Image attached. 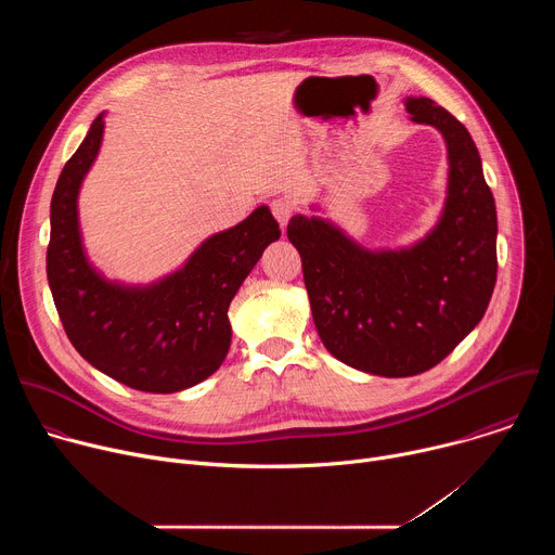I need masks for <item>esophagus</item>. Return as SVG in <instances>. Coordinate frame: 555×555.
<instances>
[{
    "mask_svg": "<svg viewBox=\"0 0 555 555\" xmlns=\"http://www.w3.org/2000/svg\"><path fill=\"white\" fill-rule=\"evenodd\" d=\"M270 208H272V215L276 217V221L285 228V223H287L289 217H292V204H289L287 199L279 197V199H274V202L270 204Z\"/></svg>",
    "mask_w": 555,
    "mask_h": 555,
    "instance_id": "1",
    "label": "esophagus"
}]
</instances>
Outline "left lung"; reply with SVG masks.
I'll list each match as a JSON object with an SVG mask.
<instances>
[{"instance_id":"obj_1","label":"left lung","mask_w":555,"mask_h":555,"mask_svg":"<svg viewBox=\"0 0 555 555\" xmlns=\"http://www.w3.org/2000/svg\"><path fill=\"white\" fill-rule=\"evenodd\" d=\"M404 107L446 144V199L424 236L366 248L323 215L298 212L287 223L323 345L347 366L382 377L439 364L481 323L496 283V204L477 144L435 101L406 96Z\"/></svg>"}]
</instances>
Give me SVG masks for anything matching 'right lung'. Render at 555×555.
Listing matches in <instances>:
<instances>
[{
    "label": "right lung",
    "mask_w": 555,
    "mask_h": 555,
    "mask_svg": "<svg viewBox=\"0 0 555 555\" xmlns=\"http://www.w3.org/2000/svg\"><path fill=\"white\" fill-rule=\"evenodd\" d=\"M105 135L99 114L63 167L50 204L48 283L63 330L94 369L144 392H178L223 362L228 307L263 250L281 236L263 204L210 234L173 272L151 283L107 279L88 257L78 195Z\"/></svg>",
    "instance_id": "1"
}]
</instances>
